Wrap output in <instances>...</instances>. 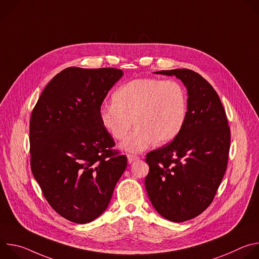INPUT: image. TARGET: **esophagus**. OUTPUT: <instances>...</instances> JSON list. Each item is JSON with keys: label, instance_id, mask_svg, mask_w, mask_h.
<instances>
[{"label": "esophagus", "instance_id": "obj_1", "mask_svg": "<svg viewBox=\"0 0 259 259\" xmlns=\"http://www.w3.org/2000/svg\"><path fill=\"white\" fill-rule=\"evenodd\" d=\"M127 158H128V162L129 163H132L136 160H139V157L138 156H135V155H131V154H128L127 155Z\"/></svg>", "mask_w": 259, "mask_h": 259}]
</instances>
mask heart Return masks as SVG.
Segmentation results:
<instances>
[{
    "instance_id": "obj_1",
    "label": "heart",
    "mask_w": 259,
    "mask_h": 259,
    "mask_svg": "<svg viewBox=\"0 0 259 259\" xmlns=\"http://www.w3.org/2000/svg\"><path fill=\"white\" fill-rule=\"evenodd\" d=\"M188 116V95L173 80L144 78L130 81L113 94V103L99 109V121L108 135L123 139L132 121L135 129L121 149L140 153L155 142L166 144L181 132Z\"/></svg>"
}]
</instances>
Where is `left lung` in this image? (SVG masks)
I'll use <instances>...</instances> for the list:
<instances>
[{
	"label": "left lung",
	"mask_w": 259,
	"mask_h": 259,
	"mask_svg": "<svg viewBox=\"0 0 259 259\" xmlns=\"http://www.w3.org/2000/svg\"><path fill=\"white\" fill-rule=\"evenodd\" d=\"M155 73L175 76L187 87L188 116L174 140L146 155L150 171L144 186L159 214L182 223L212 203L227 170L231 130L219 96L198 72L177 68Z\"/></svg>",
	"instance_id": "1"
}]
</instances>
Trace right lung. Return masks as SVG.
Segmentation results:
<instances>
[{
    "label": "right lung",
    "instance_id": "obj_1",
    "mask_svg": "<svg viewBox=\"0 0 259 259\" xmlns=\"http://www.w3.org/2000/svg\"><path fill=\"white\" fill-rule=\"evenodd\" d=\"M118 68L67 67L49 82L29 123L30 168L44 197L62 217L88 224L100 216L127 167L113 151L99 109L123 76Z\"/></svg>",
    "mask_w": 259,
    "mask_h": 259
}]
</instances>
